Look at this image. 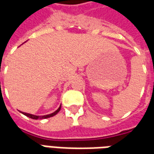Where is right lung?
Instances as JSON below:
<instances>
[{"label": "right lung", "mask_w": 154, "mask_h": 154, "mask_svg": "<svg viewBox=\"0 0 154 154\" xmlns=\"http://www.w3.org/2000/svg\"><path fill=\"white\" fill-rule=\"evenodd\" d=\"M61 110V106L57 109L56 111H54V113L50 114V115H47V116H34V115H31V114H28V113H24V112H22V113L24 114L25 116H28L29 118H31L33 119H47V118H49V117H52V116H54L55 115H57L58 112H59V110Z\"/></svg>", "instance_id": "add662e5"}]
</instances>
